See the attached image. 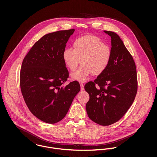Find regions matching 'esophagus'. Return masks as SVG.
Wrapping results in <instances>:
<instances>
[{
  "label": "esophagus",
  "mask_w": 157,
  "mask_h": 157,
  "mask_svg": "<svg viewBox=\"0 0 157 157\" xmlns=\"http://www.w3.org/2000/svg\"><path fill=\"white\" fill-rule=\"evenodd\" d=\"M80 89H81V90H85V88H84V85H83V83H80Z\"/></svg>",
  "instance_id": "obj_1"
}]
</instances>
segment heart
Wrapping results in <instances>:
<instances>
[{"label": "heart", "instance_id": "heart-1", "mask_svg": "<svg viewBox=\"0 0 157 157\" xmlns=\"http://www.w3.org/2000/svg\"><path fill=\"white\" fill-rule=\"evenodd\" d=\"M111 56V51L98 37L87 35L75 39L73 49H64L62 57L65 65L74 71L80 60L82 64L76 71L71 74V78L80 82L87 80L91 74L99 75L108 67Z\"/></svg>", "mask_w": 157, "mask_h": 157}]
</instances>
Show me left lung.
Segmentation results:
<instances>
[{"instance_id":"8db88e82","label":"left lung","mask_w":157,"mask_h":157,"mask_svg":"<svg viewBox=\"0 0 157 157\" xmlns=\"http://www.w3.org/2000/svg\"><path fill=\"white\" fill-rule=\"evenodd\" d=\"M104 32L111 37L109 65L94 82L85 85V90L90 95L86 105L89 118L100 125L109 126L121 118L129 109L138 85L132 56L118 35L112 31Z\"/></svg>"}]
</instances>
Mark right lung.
Returning <instances> with one entry per match:
<instances>
[{
    "mask_svg": "<svg viewBox=\"0 0 157 157\" xmlns=\"http://www.w3.org/2000/svg\"><path fill=\"white\" fill-rule=\"evenodd\" d=\"M74 31H59L44 36L23 60L20 85L24 100L31 112L47 123L62 120L80 90L77 81L63 85L69 72L62 54Z\"/></svg>",
    "mask_w": 157,
    "mask_h": 157,
    "instance_id": "1",
    "label": "right lung"
}]
</instances>
